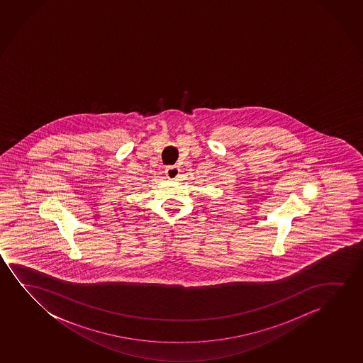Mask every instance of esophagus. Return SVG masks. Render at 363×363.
<instances>
[{
  "mask_svg": "<svg viewBox=\"0 0 363 363\" xmlns=\"http://www.w3.org/2000/svg\"><path fill=\"white\" fill-rule=\"evenodd\" d=\"M179 169L176 166H167L164 169V174L169 177V179H176L179 176Z\"/></svg>",
  "mask_w": 363,
  "mask_h": 363,
  "instance_id": "1",
  "label": "esophagus"
}]
</instances>
